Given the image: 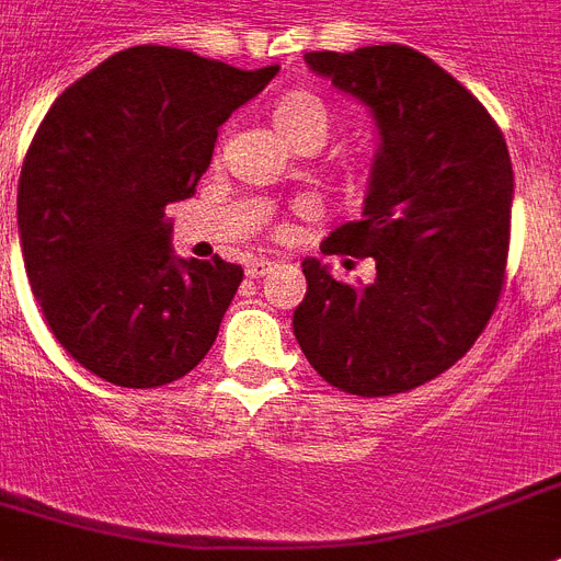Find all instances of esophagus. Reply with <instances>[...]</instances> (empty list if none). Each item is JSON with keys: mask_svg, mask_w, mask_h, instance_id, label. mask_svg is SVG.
<instances>
[{"mask_svg": "<svg viewBox=\"0 0 561 561\" xmlns=\"http://www.w3.org/2000/svg\"><path fill=\"white\" fill-rule=\"evenodd\" d=\"M272 266H275V261H270V257H254V261H249L247 275H249V277H263V275H270Z\"/></svg>", "mask_w": 561, "mask_h": 561, "instance_id": "34e87169", "label": "esophagus"}]
</instances>
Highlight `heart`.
Returning a JSON list of instances; mask_svg holds the SVG:
<instances>
[{"label":"heart","mask_w":561,"mask_h":561,"mask_svg":"<svg viewBox=\"0 0 561 561\" xmlns=\"http://www.w3.org/2000/svg\"><path fill=\"white\" fill-rule=\"evenodd\" d=\"M275 125L289 146H304V142L323 146L332 125L330 105L312 91H289L275 105Z\"/></svg>","instance_id":"b5f03b06"}]
</instances>
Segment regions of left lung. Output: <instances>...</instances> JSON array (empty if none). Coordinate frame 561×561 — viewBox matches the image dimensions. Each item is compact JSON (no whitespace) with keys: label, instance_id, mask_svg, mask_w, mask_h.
I'll use <instances>...</instances> for the list:
<instances>
[{"label":"left lung","instance_id":"obj_1","mask_svg":"<svg viewBox=\"0 0 561 561\" xmlns=\"http://www.w3.org/2000/svg\"><path fill=\"white\" fill-rule=\"evenodd\" d=\"M304 59L373 111L381 146L364 217L321 243L323 254L375 257V284H341L307 257V298L291 330L337 390H415L476 344L502 295L513 206L507 142L461 82L407 45Z\"/></svg>","mask_w":561,"mask_h":561}]
</instances>
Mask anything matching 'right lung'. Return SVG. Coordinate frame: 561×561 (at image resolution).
Segmentation results:
<instances>
[{"mask_svg":"<svg viewBox=\"0 0 561 561\" xmlns=\"http://www.w3.org/2000/svg\"><path fill=\"white\" fill-rule=\"evenodd\" d=\"M275 73L137 45L65 88L36 128L16 194L25 272L54 337L96 378L163 387L215 344L243 270L174 257L165 206L192 197L217 128Z\"/></svg>","mask_w":561,"mask_h":561,"instance_id":"1","label":"right lung"}]
</instances>
